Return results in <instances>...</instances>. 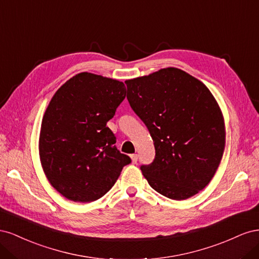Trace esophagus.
<instances>
[{
	"label": "esophagus",
	"mask_w": 259,
	"mask_h": 259,
	"mask_svg": "<svg viewBox=\"0 0 259 259\" xmlns=\"http://www.w3.org/2000/svg\"><path fill=\"white\" fill-rule=\"evenodd\" d=\"M131 159H132V162L133 163H137V160H138V154H132L131 155Z\"/></svg>",
	"instance_id": "esophagus-1"
}]
</instances>
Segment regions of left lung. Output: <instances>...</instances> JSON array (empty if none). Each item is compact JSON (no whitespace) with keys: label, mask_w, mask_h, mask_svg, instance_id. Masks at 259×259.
I'll return each mask as SVG.
<instances>
[{"label":"left lung","mask_w":259,"mask_h":259,"mask_svg":"<svg viewBox=\"0 0 259 259\" xmlns=\"http://www.w3.org/2000/svg\"><path fill=\"white\" fill-rule=\"evenodd\" d=\"M127 100L153 139L155 158L140 167L155 191L186 200L209 184L226 146L225 119L200 80L174 67L125 81Z\"/></svg>","instance_id":"obj_1"}]
</instances>
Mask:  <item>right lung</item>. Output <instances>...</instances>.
I'll return each mask as SVG.
<instances>
[{"label":"right lung","mask_w":259,"mask_h":259,"mask_svg":"<svg viewBox=\"0 0 259 259\" xmlns=\"http://www.w3.org/2000/svg\"><path fill=\"white\" fill-rule=\"evenodd\" d=\"M125 95L123 82L81 72L52 97L41 124L38 154L46 178L66 199H100L131 163L107 127Z\"/></svg>","instance_id":"add662e5"}]
</instances>
